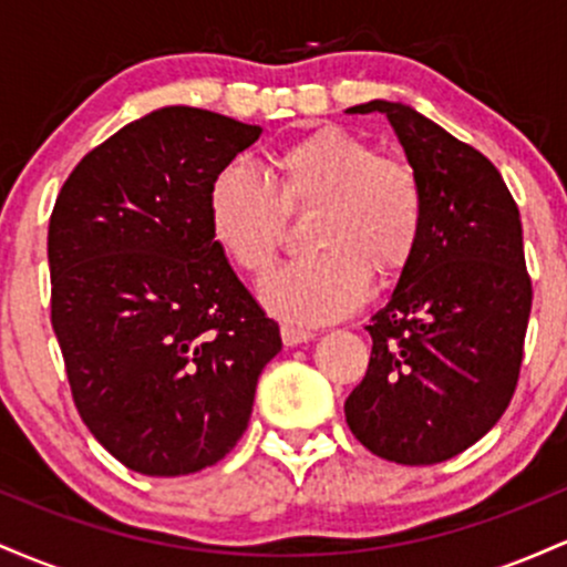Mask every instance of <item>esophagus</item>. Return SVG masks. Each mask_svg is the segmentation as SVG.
<instances>
[{
    "instance_id": "obj_1",
    "label": "esophagus",
    "mask_w": 567,
    "mask_h": 567,
    "mask_svg": "<svg viewBox=\"0 0 567 567\" xmlns=\"http://www.w3.org/2000/svg\"><path fill=\"white\" fill-rule=\"evenodd\" d=\"M279 333H282L285 347H298V343H306V341H311V338H315L311 330L292 328V324H282V330H279Z\"/></svg>"
}]
</instances>
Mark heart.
<instances>
[{"instance_id": "heart-1", "label": "heart", "mask_w": 567, "mask_h": 567, "mask_svg": "<svg viewBox=\"0 0 567 567\" xmlns=\"http://www.w3.org/2000/svg\"><path fill=\"white\" fill-rule=\"evenodd\" d=\"M306 210H315L309 245L320 252L261 285L266 309L298 324L336 322L360 309L370 271L396 275L424 229L419 175L341 127H320L279 148L275 181L234 162L207 192L213 239L252 277L275 261L288 216Z\"/></svg>"}]
</instances>
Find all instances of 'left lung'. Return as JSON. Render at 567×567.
<instances>
[{"mask_svg":"<svg viewBox=\"0 0 567 567\" xmlns=\"http://www.w3.org/2000/svg\"><path fill=\"white\" fill-rule=\"evenodd\" d=\"M349 112L392 122L424 192V229L368 324V373L343 413L370 453L440 464L485 437L517 389L533 303L517 202L491 159L410 106Z\"/></svg>","mask_w":567,"mask_h":567,"instance_id":"left-lung-1","label":"left lung"}]
</instances>
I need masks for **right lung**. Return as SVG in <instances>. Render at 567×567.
<instances>
[{
    "label": "right lung",
    "mask_w": 567,
    "mask_h": 567,
    "mask_svg": "<svg viewBox=\"0 0 567 567\" xmlns=\"http://www.w3.org/2000/svg\"><path fill=\"white\" fill-rule=\"evenodd\" d=\"M258 135L205 109H159L84 154L50 216V320L74 405L148 477L218 464L282 349L207 220L213 178Z\"/></svg>",
    "instance_id": "right-lung-1"
}]
</instances>
